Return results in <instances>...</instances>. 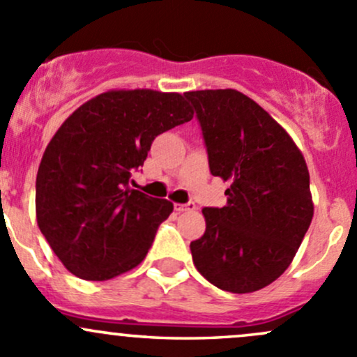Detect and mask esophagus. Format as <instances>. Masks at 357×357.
Masks as SVG:
<instances>
[{"label": "esophagus", "instance_id": "1", "mask_svg": "<svg viewBox=\"0 0 357 357\" xmlns=\"http://www.w3.org/2000/svg\"><path fill=\"white\" fill-rule=\"evenodd\" d=\"M174 208H175V211H177V213L192 211V209H196V204H194V203H187V204H175Z\"/></svg>", "mask_w": 357, "mask_h": 357}]
</instances>
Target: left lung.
<instances>
[{
	"mask_svg": "<svg viewBox=\"0 0 357 357\" xmlns=\"http://www.w3.org/2000/svg\"><path fill=\"white\" fill-rule=\"evenodd\" d=\"M196 109L209 170L229 182L223 208H204L194 266L218 289L248 294L277 280L313 220L306 160L284 127L235 89L183 94Z\"/></svg>",
	"mask_w": 357,
	"mask_h": 357,
	"instance_id": "obj_1",
	"label": "left lung"
}]
</instances>
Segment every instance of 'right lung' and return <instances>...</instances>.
<instances>
[{
    "mask_svg": "<svg viewBox=\"0 0 357 357\" xmlns=\"http://www.w3.org/2000/svg\"><path fill=\"white\" fill-rule=\"evenodd\" d=\"M178 93L113 89L89 99L61 123L36 178V218L70 273L109 280L148 255L174 204L130 187L154 139L192 120Z\"/></svg>",
    "mask_w": 357,
    "mask_h": 357,
    "instance_id": "add662e5",
    "label": "right lung"
}]
</instances>
